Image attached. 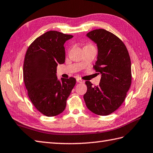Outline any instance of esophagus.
Here are the masks:
<instances>
[{
	"label": "esophagus",
	"mask_w": 153,
	"mask_h": 153,
	"mask_svg": "<svg viewBox=\"0 0 153 153\" xmlns=\"http://www.w3.org/2000/svg\"><path fill=\"white\" fill-rule=\"evenodd\" d=\"M76 81H77V83H83V81H82V79H79V78H77V79H76Z\"/></svg>",
	"instance_id": "obj_1"
}]
</instances>
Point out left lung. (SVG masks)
<instances>
[{"label": "left lung", "mask_w": 153, "mask_h": 153, "mask_svg": "<svg viewBox=\"0 0 153 153\" xmlns=\"http://www.w3.org/2000/svg\"><path fill=\"white\" fill-rule=\"evenodd\" d=\"M87 36L97 45L98 56L93 68L101 74V79L97 86L86 81L87 90L83 99L92 112L107 116L122 105L130 87V57L124 43L111 32L99 29Z\"/></svg>", "instance_id": "8db88e82"}]
</instances>
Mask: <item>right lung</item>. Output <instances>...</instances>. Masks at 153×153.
<instances>
[{
    "instance_id": "right-lung-1",
    "label": "right lung",
    "mask_w": 153,
    "mask_h": 153,
    "mask_svg": "<svg viewBox=\"0 0 153 153\" xmlns=\"http://www.w3.org/2000/svg\"><path fill=\"white\" fill-rule=\"evenodd\" d=\"M72 37L59 31H47L30 45L25 54L23 74L28 97L35 108L47 116L64 111L76 85L74 77L59 81L56 74L58 64L65 62V42Z\"/></svg>"
}]
</instances>
